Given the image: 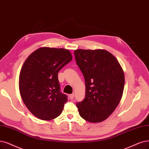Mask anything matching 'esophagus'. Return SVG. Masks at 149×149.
Masks as SVG:
<instances>
[{"instance_id": "1", "label": "esophagus", "mask_w": 149, "mask_h": 149, "mask_svg": "<svg viewBox=\"0 0 149 149\" xmlns=\"http://www.w3.org/2000/svg\"><path fill=\"white\" fill-rule=\"evenodd\" d=\"M69 97H70V100H73L74 97V94H70L69 95Z\"/></svg>"}]
</instances>
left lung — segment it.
<instances>
[{
  "mask_svg": "<svg viewBox=\"0 0 149 149\" xmlns=\"http://www.w3.org/2000/svg\"><path fill=\"white\" fill-rule=\"evenodd\" d=\"M77 64L85 81V97L76 104L79 114L87 122L107 119L122 99L125 85L122 68L113 55L105 49L74 51Z\"/></svg>",
  "mask_w": 149,
  "mask_h": 149,
  "instance_id": "obj_1",
  "label": "left lung"
}]
</instances>
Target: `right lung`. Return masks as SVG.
Masks as SVG:
<instances>
[{
  "label": "right lung",
  "mask_w": 149,
  "mask_h": 149,
  "mask_svg": "<svg viewBox=\"0 0 149 149\" xmlns=\"http://www.w3.org/2000/svg\"><path fill=\"white\" fill-rule=\"evenodd\" d=\"M72 59L68 49L42 47L25 61L19 74V93L37 118L51 120L62 113L68 96L61 92L58 73Z\"/></svg>",
  "instance_id": "1"
}]
</instances>
